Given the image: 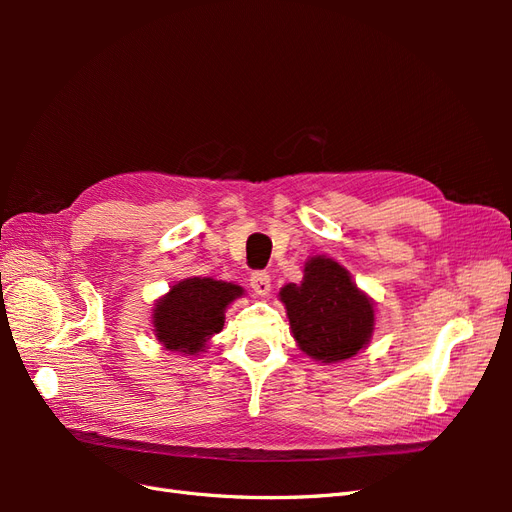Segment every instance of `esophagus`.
Instances as JSON below:
<instances>
[{
  "label": "esophagus",
  "instance_id": "1",
  "mask_svg": "<svg viewBox=\"0 0 512 512\" xmlns=\"http://www.w3.org/2000/svg\"><path fill=\"white\" fill-rule=\"evenodd\" d=\"M250 286L260 297H265V294L271 292V275L267 271H254L250 275Z\"/></svg>",
  "mask_w": 512,
  "mask_h": 512
}]
</instances>
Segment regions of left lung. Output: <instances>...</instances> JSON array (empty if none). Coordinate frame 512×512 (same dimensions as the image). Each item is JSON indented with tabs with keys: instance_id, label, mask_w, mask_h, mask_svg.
Listing matches in <instances>:
<instances>
[{
	"instance_id": "obj_1",
	"label": "left lung",
	"mask_w": 512,
	"mask_h": 512,
	"mask_svg": "<svg viewBox=\"0 0 512 512\" xmlns=\"http://www.w3.org/2000/svg\"><path fill=\"white\" fill-rule=\"evenodd\" d=\"M292 337L299 348L322 363L352 359L374 333V301L356 288L352 275L327 256L305 262L303 282L280 290Z\"/></svg>"
}]
</instances>
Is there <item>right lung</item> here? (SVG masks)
I'll use <instances>...</instances> for the list:
<instances>
[{"label":"right lung","mask_w":512,"mask_h":512,"mask_svg":"<svg viewBox=\"0 0 512 512\" xmlns=\"http://www.w3.org/2000/svg\"><path fill=\"white\" fill-rule=\"evenodd\" d=\"M239 297L243 288L232 282L188 277L156 301L151 314L153 333L166 350L185 356L203 352L209 339L222 331L226 307Z\"/></svg>","instance_id":"right-lung-1"}]
</instances>
